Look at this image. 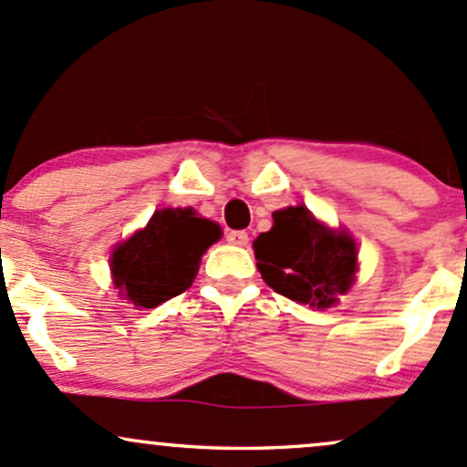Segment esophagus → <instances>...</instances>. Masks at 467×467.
<instances>
[{"label": "esophagus", "instance_id": "obj_1", "mask_svg": "<svg viewBox=\"0 0 467 467\" xmlns=\"http://www.w3.org/2000/svg\"><path fill=\"white\" fill-rule=\"evenodd\" d=\"M227 240L235 246H246V244H249V234H246V232H229Z\"/></svg>", "mask_w": 467, "mask_h": 467}]
</instances>
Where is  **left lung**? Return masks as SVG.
Wrapping results in <instances>:
<instances>
[{"instance_id":"obj_1","label":"left lung","mask_w":467,"mask_h":467,"mask_svg":"<svg viewBox=\"0 0 467 467\" xmlns=\"http://www.w3.org/2000/svg\"><path fill=\"white\" fill-rule=\"evenodd\" d=\"M254 251L268 286L312 308L337 306L358 271L352 235L317 221L306 205L273 213L271 232L257 235Z\"/></svg>"}]
</instances>
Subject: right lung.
<instances>
[{"label":"right lung","instance_id":"add662e5","mask_svg":"<svg viewBox=\"0 0 467 467\" xmlns=\"http://www.w3.org/2000/svg\"><path fill=\"white\" fill-rule=\"evenodd\" d=\"M221 238L216 223L192 207L159 210L140 232L115 244L113 284L137 308H155L192 286L201 255Z\"/></svg>","mask_w":467,"mask_h":467}]
</instances>
